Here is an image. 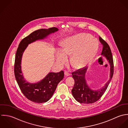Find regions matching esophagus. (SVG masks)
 <instances>
[{"instance_id":"esophagus-1","label":"esophagus","mask_w":128,"mask_h":128,"mask_svg":"<svg viewBox=\"0 0 128 128\" xmlns=\"http://www.w3.org/2000/svg\"><path fill=\"white\" fill-rule=\"evenodd\" d=\"M64 74H65V75L66 76H69L70 75V73H69L68 71H66L64 72Z\"/></svg>"}]
</instances>
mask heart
I'll return each mask as SVG.
<instances>
[{
    "label": "heart",
    "instance_id": "heart-1",
    "mask_svg": "<svg viewBox=\"0 0 128 128\" xmlns=\"http://www.w3.org/2000/svg\"><path fill=\"white\" fill-rule=\"evenodd\" d=\"M98 48V42L92 40L90 36L86 34L74 36L67 38L62 44V50L56 51V61L59 65H64L68 61L67 55H72V66L75 69H81L92 61Z\"/></svg>",
    "mask_w": 128,
    "mask_h": 128
}]
</instances>
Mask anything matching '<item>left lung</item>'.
<instances>
[{
  "mask_svg": "<svg viewBox=\"0 0 128 128\" xmlns=\"http://www.w3.org/2000/svg\"><path fill=\"white\" fill-rule=\"evenodd\" d=\"M99 40L103 46L102 55L107 59L110 64V78L102 88L94 90L90 88L86 82L85 74L86 71V68H84L73 72L72 75L75 80V84L72 90V93L75 99L80 103L90 104L99 100L107 90L113 75L114 63L110 48L108 44L100 36Z\"/></svg>",
  "mask_w": 128,
  "mask_h": 128,
  "instance_id": "left-lung-1",
  "label": "left lung"
}]
</instances>
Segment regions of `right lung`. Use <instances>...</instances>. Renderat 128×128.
Returning a JSON list of instances; mask_svg holds the SVG:
<instances>
[{
    "label": "right lung",
    "instance_id": "right-lung-1",
    "mask_svg": "<svg viewBox=\"0 0 128 128\" xmlns=\"http://www.w3.org/2000/svg\"><path fill=\"white\" fill-rule=\"evenodd\" d=\"M58 29L52 27L48 29H39L35 30L23 38L19 44L15 55L14 74L18 86L28 100L38 103L48 102L53 94L58 83L63 78V71L58 73H50L40 82L30 84L24 79L21 71V59L23 53L28 45L36 40H42L51 33L57 32Z\"/></svg>",
    "mask_w": 128,
    "mask_h": 128
}]
</instances>
